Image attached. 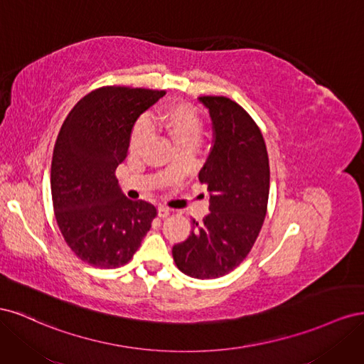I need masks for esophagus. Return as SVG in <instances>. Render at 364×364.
Segmentation results:
<instances>
[{"mask_svg": "<svg viewBox=\"0 0 364 364\" xmlns=\"http://www.w3.org/2000/svg\"><path fill=\"white\" fill-rule=\"evenodd\" d=\"M170 209L168 208H165V206H159L158 208V215L161 217V218H167L168 215H170Z\"/></svg>", "mask_w": 364, "mask_h": 364, "instance_id": "1", "label": "esophagus"}]
</instances>
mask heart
Here are the masks:
<instances>
[{
    "label": "heart",
    "instance_id": "1",
    "mask_svg": "<svg viewBox=\"0 0 364 364\" xmlns=\"http://www.w3.org/2000/svg\"><path fill=\"white\" fill-rule=\"evenodd\" d=\"M149 125L162 132L178 150H194L203 135V119L197 109L186 103H176L151 114L147 118V123L144 119H139L134 126L129 141L132 155H141L150 144L151 130Z\"/></svg>",
    "mask_w": 364,
    "mask_h": 364
}]
</instances>
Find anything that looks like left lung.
Here are the masks:
<instances>
[{"mask_svg": "<svg viewBox=\"0 0 364 364\" xmlns=\"http://www.w3.org/2000/svg\"><path fill=\"white\" fill-rule=\"evenodd\" d=\"M214 127V147L199 173L211 193L209 213L193 220L191 235L173 246L178 269L197 279H215L238 267L255 243L267 213L270 167L253 118L223 95H203Z\"/></svg>", "mask_w": 364, "mask_h": 364, "instance_id": "1", "label": "left lung"}]
</instances>
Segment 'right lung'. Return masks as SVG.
<instances>
[{"instance_id": "right-lung-1", "label": "right lung", "mask_w": 364, "mask_h": 364, "mask_svg": "<svg viewBox=\"0 0 364 364\" xmlns=\"http://www.w3.org/2000/svg\"><path fill=\"white\" fill-rule=\"evenodd\" d=\"M164 95L146 87H98L60 127L51 161L54 217L65 243L92 267L127 264L158 215L155 205L121 193L115 170L127 156L136 118Z\"/></svg>"}]
</instances>
